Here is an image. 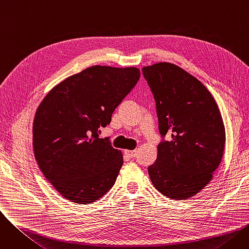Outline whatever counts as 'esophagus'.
<instances>
[{
  "label": "esophagus",
  "instance_id": "esophagus-1",
  "mask_svg": "<svg viewBox=\"0 0 249 249\" xmlns=\"http://www.w3.org/2000/svg\"><path fill=\"white\" fill-rule=\"evenodd\" d=\"M125 153L129 156V158H131V159H133V158H135V156H136V150H129V149H126V150H125Z\"/></svg>",
  "mask_w": 249,
  "mask_h": 249
}]
</instances>
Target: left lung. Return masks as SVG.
I'll list each match as a JSON object with an SVG mask.
<instances>
[{"label":"left lung","instance_id":"1","mask_svg":"<svg viewBox=\"0 0 249 249\" xmlns=\"http://www.w3.org/2000/svg\"><path fill=\"white\" fill-rule=\"evenodd\" d=\"M154 100L162 137L148 166L154 188L166 198L187 200L213 178L225 145V127L207 88L179 67L159 62L142 69Z\"/></svg>","mask_w":249,"mask_h":249}]
</instances>
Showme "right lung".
I'll return each instance as SVG.
<instances>
[{"label":"right lung","instance_id":"add662e5","mask_svg":"<svg viewBox=\"0 0 249 249\" xmlns=\"http://www.w3.org/2000/svg\"><path fill=\"white\" fill-rule=\"evenodd\" d=\"M140 77L137 68L94 65L52 88L33 121L37 164L63 198L91 204L115 184L121 150L99 138L115 109Z\"/></svg>","mask_w":249,"mask_h":249}]
</instances>
